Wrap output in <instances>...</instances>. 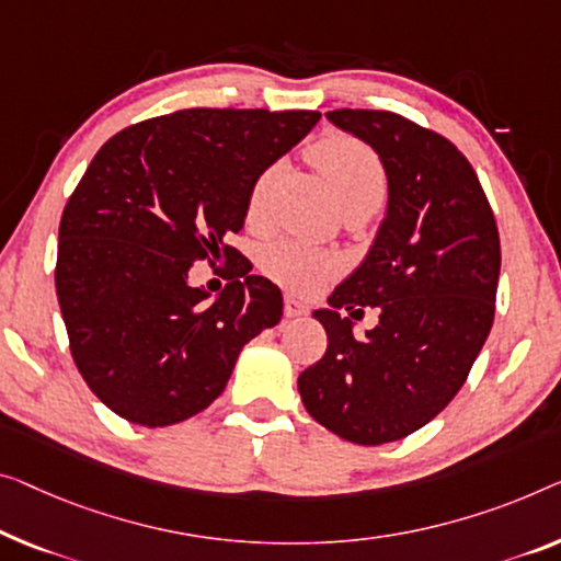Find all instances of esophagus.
I'll use <instances>...</instances> for the list:
<instances>
[{
  "instance_id": "obj_1",
  "label": "esophagus",
  "mask_w": 561,
  "mask_h": 561,
  "mask_svg": "<svg viewBox=\"0 0 561 561\" xmlns=\"http://www.w3.org/2000/svg\"><path fill=\"white\" fill-rule=\"evenodd\" d=\"M284 314H287V317H302V314H307V305H302L295 297H284Z\"/></svg>"
}]
</instances>
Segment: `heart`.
<instances>
[{
	"mask_svg": "<svg viewBox=\"0 0 561 561\" xmlns=\"http://www.w3.org/2000/svg\"><path fill=\"white\" fill-rule=\"evenodd\" d=\"M309 158H312L317 169L328 175L345 211L375 208L386 196V165H382L380 156L363 144L360 138L345 136V133H330V136L320 138L309 148ZM274 171H277L274 165L266 169L249 191L247 221L252 227L262 221L264 194L270 188ZM259 266H262L266 277L282 284V287L291 291H312L340 270V259L328 249L307 247L291 239H277L259 252Z\"/></svg>",
	"mask_w": 561,
	"mask_h": 561,
	"instance_id": "heart-1",
	"label": "heart"
}]
</instances>
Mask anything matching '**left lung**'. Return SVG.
Listing matches in <instances>:
<instances>
[{"label": "left lung", "instance_id": "8db88e82", "mask_svg": "<svg viewBox=\"0 0 561 561\" xmlns=\"http://www.w3.org/2000/svg\"><path fill=\"white\" fill-rule=\"evenodd\" d=\"M328 118L378 150L390 198L370 254L314 312L328 350L297 388L324 428L380 446L433 421L471 373L494 324L499 229L473 165L440 133L390 111ZM363 306L381 322L355 339L339 309Z\"/></svg>", "mask_w": 561, "mask_h": 561}]
</instances>
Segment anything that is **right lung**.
I'll return each instance as SVG.
<instances>
[{"label":"right lung","mask_w":561,"mask_h":561,"mask_svg":"<svg viewBox=\"0 0 561 561\" xmlns=\"http://www.w3.org/2000/svg\"><path fill=\"white\" fill-rule=\"evenodd\" d=\"M317 111L188 107L107 140L65 204L55 287L70 353L113 413L148 428L214 403L241 347L282 317V291L227 244L254 181L297 146ZM230 264L216 300L196 261Z\"/></svg>","instance_id":"right-lung-1"}]
</instances>
